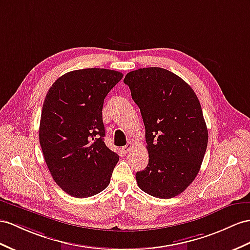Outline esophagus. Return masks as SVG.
<instances>
[{"label": "esophagus", "mask_w": 250, "mask_h": 250, "mask_svg": "<svg viewBox=\"0 0 250 250\" xmlns=\"http://www.w3.org/2000/svg\"><path fill=\"white\" fill-rule=\"evenodd\" d=\"M132 148H133V144L132 143H127L126 146H123V151H124V153H127Z\"/></svg>", "instance_id": "esophagus-1"}]
</instances>
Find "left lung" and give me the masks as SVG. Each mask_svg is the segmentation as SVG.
I'll list each match as a JSON object with an SVG mask.
<instances>
[{
	"label": "left lung",
	"mask_w": 250,
	"mask_h": 250,
	"mask_svg": "<svg viewBox=\"0 0 250 250\" xmlns=\"http://www.w3.org/2000/svg\"><path fill=\"white\" fill-rule=\"evenodd\" d=\"M124 82L146 127L149 164L136 173L138 187L155 197H174L194 181L207 149L200 101L188 83L162 67L133 70Z\"/></svg>",
	"instance_id": "8db88e82"
}]
</instances>
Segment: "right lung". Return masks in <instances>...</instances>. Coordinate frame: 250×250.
<instances>
[{"instance_id":"add662e5","label":"right lung","mask_w":250,"mask_h":250,"mask_svg":"<svg viewBox=\"0 0 250 250\" xmlns=\"http://www.w3.org/2000/svg\"><path fill=\"white\" fill-rule=\"evenodd\" d=\"M120 72L84 68L61 76L44 100L39 140L56 184L74 197L104 190L119 161L104 144L102 106Z\"/></svg>"}]
</instances>
